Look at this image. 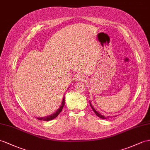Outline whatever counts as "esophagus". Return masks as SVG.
<instances>
[{"mask_svg": "<svg viewBox=\"0 0 150 150\" xmlns=\"http://www.w3.org/2000/svg\"><path fill=\"white\" fill-rule=\"evenodd\" d=\"M85 76L82 74H78L76 76V81H83L85 79Z\"/></svg>", "mask_w": 150, "mask_h": 150, "instance_id": "34e87169", "label": "esophagus"}]
</instances>
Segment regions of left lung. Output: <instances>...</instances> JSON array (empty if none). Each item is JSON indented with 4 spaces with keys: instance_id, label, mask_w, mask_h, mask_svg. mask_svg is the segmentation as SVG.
Masks as SVG:
<instances>
[{
    "instance_id": "left-lung-1",
    "label": "left lung",
    "mask_w": 150,
    "mask_h": 150,
    "mask_svg": "<svg viewBox=\"0 0 150 150\" xmlns=\"http://www.w3.org/2000/svg\"><path fill=\"white\" fill-rule=\"evenodd\" d=\"M90 106H91V108H92V109H93V111H94V112L96 113V115L98 116V117H99V118H102V119H107L108 118H109V116H108V117H105V116H104V115H102L101 114H100V113H98L96 109H95L94 108H93V107L92 106V104H91V103L90 102Z\"/></svg>"
}]
</instances>
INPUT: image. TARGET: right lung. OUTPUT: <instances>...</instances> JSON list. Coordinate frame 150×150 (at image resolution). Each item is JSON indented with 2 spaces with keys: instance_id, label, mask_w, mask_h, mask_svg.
Segmentation results:
<instances>
[{
  "instance_id": "add662e5",
  "label": "right lung",
  "mask_w": 150,
  "mask_h": 150,
  "mask_svg": "<svg viewBox=\"0 0 150 150\" xmlns=\"http://www.w3.org/2000/svg\"><path fill=\"white\" fill-rule=\"evenodd\" d=\"M64 104H65V97L64 96L63 100H62V104L60 105V107L59 108V109H57L56 112H54V113H53V114L51 115L45 116V117L37 118V119H38L39 120H42V121H50V120H53L54 118H55L57 116L60 114V112L62 111V109H63V108L64 106Z\"/></svg>"
}]
</instances>
